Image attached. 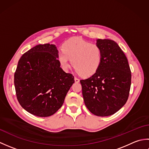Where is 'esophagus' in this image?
Returning <instances> with one entry per match:
<instances>
[{
	"label": "esophagus",
	"instance_id": "esophagus-1",
	"mask_svg": "<svg viewBox=\"0 0 149 149\" xmlns=\"http://www.w3.org/2000/svg\"><path fill=\"white\" fill-rule=\"evenodd\" d=\"M74 80H75V83H79V79L77 78V77H75L74 78Z\"/></svg>",
	"mask_w": 149,
	"mask_h": 149
}]
</instances>
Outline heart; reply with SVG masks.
<instances>
[{
  "mask_svg": "<svg viewBox=\"0 0 149 149\" xmlns=\"http://www.w3.org/2000/svg\"><path fill=\"white\" fill-rule=\"evenodd\" d=\"M58 58L62 68L66 70L73 67L84 77L90 76L97 72L102 60V49L96 43L81 38H72L63 44Z\"/></svg>",
  "mask_w": 149,
  "mask_h": 149,
  "instance_id": "b5f03b06",
  "label": "heart"
}]
</instances>
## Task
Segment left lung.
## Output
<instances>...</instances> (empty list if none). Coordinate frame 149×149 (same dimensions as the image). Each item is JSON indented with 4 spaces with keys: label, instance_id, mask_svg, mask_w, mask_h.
Returning a JSON list of instances; mask_svg holds the SVG:
<instances>
[{
    "label": "left lung",
    "instance_id": "obj_1",
    "mask_svg": "<svg viewBox=\"0 0 149 149\" xmlns=\"http://www.w3.org/2000/svg\"><path fill=\"white\" fill-rule=\"evenodd\" d=\"M102 49V60L97 72L81 80L84 104L98 116L115 114L128 99L131 84V72L125 54L115 42L97 40Z\"/></svg>",
    "mask_w": 149,
    "mask_h": 149
}]
</instances>
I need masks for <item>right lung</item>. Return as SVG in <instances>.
Instances as JSON below:
<instances>
[{"label": "right lung", "instance_id": "right-lung-1", "mask_svg": "<svg viewBox=\"0 0 149 149\" xmlns=\"http://www.w3.org/2000/svg\"><path fill=\"white\" fill-rule=\"evenodd\" d=\"M58 51L49 43L33 47L22 56L14 75L17 100L27 112L54 115L63 105L74 77L60 67Z\"/></svg>", "mask_w": 149, "mask_h": 149}]
</instances>
